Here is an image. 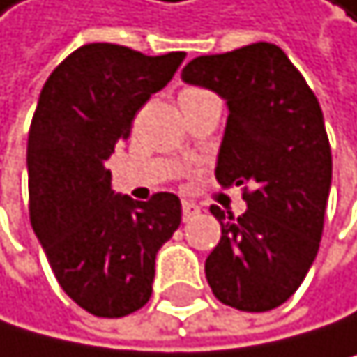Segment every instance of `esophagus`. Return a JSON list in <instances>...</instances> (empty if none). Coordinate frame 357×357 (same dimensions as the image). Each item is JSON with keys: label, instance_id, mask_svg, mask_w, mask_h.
<instances>
[{"label": "esophagus", "instance_id": "1", "mask_svg": "<svg viewBox=\"0 0 357 357\" xmlns=\"http://www.w3.org/2000/svg\"><path fill=\"white\" fill-rule=\"evenodd\" d=\"M197 213H199V206L195 202H188V199H184V202H182V218H184V222H191Z\"/></svg>", "mask_w": 357, "mask_h": 357}]
</instances>
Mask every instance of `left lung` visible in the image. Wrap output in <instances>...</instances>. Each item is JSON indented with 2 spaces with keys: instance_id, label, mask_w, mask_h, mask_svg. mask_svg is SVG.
I'll return each mask as SVG.
<instances>
[{
  "instance_id": "obj_1",
  "label": "left lung",
  "mask_w": 357,
  "mask_h": 357,
  "mask_svg": "<svg viewBox=\"0 0 357 357\" xmlns=\"http://www.w3.org/2000/svg\"><path fill=\"white\" fill-rule=\"evenodd\" d=\"M182 79L229 108L218 153L222 186H244L240 218L211 206L222 238L204 271L213 296L240 311H271L302 284L318 255L331 188L322 108L275 44L191 59Z\"/></svg>"
}]
</instances>
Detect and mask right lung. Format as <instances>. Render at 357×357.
<instances>
[{
  "mask_svg": "<svg viewBox=\"0 0 357 357\" xmlns=\"http://www.w3.org/2000/svg\"><path fill=\"white\" fill-rule=\"evenodd\" d=\"M184 57L86 44L39 93L26 155L31 224L59 287L97 318H122L149 302L155 257L182 222L173 193L149 202L115 193L104 162Z\"/></svg>",
  "mask_w": 357,
  "mask_h": 357,
  "instance_id": "add662e5",
  "label": "right lung"
}]
</instances>
